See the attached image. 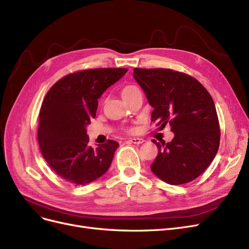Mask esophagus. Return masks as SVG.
Segmentation results:
<instances>
[{
    "label": "esophagus",
    "instance_id": "esophagus-1",
    "mask_svg": "<svg viewBox=\"0 0 249 249\" xmlns=\"http://www.w3.org/2000/svg\"><path fill=\"white\" fill-rule=\"evenodd\" d=\"M128 142L134 143V144H142V142H144V140L139 139V137H133V139H129V140H128Z\"/></svg>",
    "mask_w": 249,
    "mask_h": 249
}]
</instances>
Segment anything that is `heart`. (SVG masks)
Instances as JSON below:
<instances>
[{
    "mask_svg": "<svg viewBox=\"0 0 249 249\" xmlns=\"http://www.w3.org/2000/svg\"><path fill=\"white\" fill-rule=\"evenodd\" d=\"M137 89H139V88H136L135 86H127V87H125V88L123 89L122 95H125V94L130 93V92H132V91H135V90H137Z\"/></svg>",
    "mask_w": 249,
    "mask_h": 249,
    "instance_id": "obj_1",
    "label": "heart"
}]
</instances>
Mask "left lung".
I'll use <instances>...</instances> for the list:
<instances>
[{
	"mask_svg": "<svg viewBox=\"0 0 249 249\" xmlns=\"http://www.w3.org/2000/svg\"><path fill=\"white\" fill-rule=\"evenodd\" d=\"M137 82L154 108L151 120L169 124L170 142H153L159 150L151 165L156 177L169 185L197 178L213 162L219 145V125L213 97L200 82L168 69H134Z\"/></svg>",
	"mask_w": 249,
	"mask_h": 249,
	"instance_id": "1",
	"label": "left lung"
}]
</instances>
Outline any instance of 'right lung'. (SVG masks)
I'll list each match as a JSON object with an SVG mask.
<instances>
[{"mask_svg": "<svg viewBox=\"0 0 249 249\" xmlns=\"http://www.w3.org/2000/svg\"><path fill=\"white\" fill-rule=\"evenodd\" d=\"M127 69H93L60 79L46 94L40 109L38 142L52 170L75 185L103 177L119 143L89 145L87 126L94 118L98 98L127 72Z\"/></svg>", "mask_w": 249, "mask_h": 249, "instance_id": "right-lung-1", "label": "right lung"}]
</instances>
